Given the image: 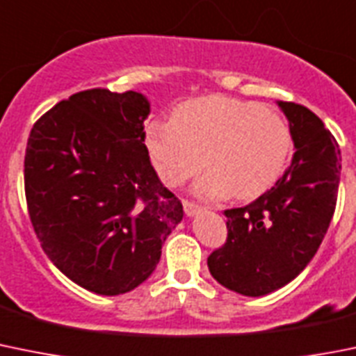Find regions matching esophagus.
<instances>
[{"label": "esophagus", "instance_id": "34e87169", "mask_svg": "<svg viewBox=\"0 0 356 356\" xmlns=\"http://www.w3.org/2000/svg\"><path fill=\"white\" fill-rule=\"evenodd\" d=\"M182 205H184V212H186V216H188V218H193V216H197L198 212L202 211L200 205L193 204V202L184 200V202H182Z\"/></svg>", "mask_w": 356, "mask_h": 356}]
</instances>
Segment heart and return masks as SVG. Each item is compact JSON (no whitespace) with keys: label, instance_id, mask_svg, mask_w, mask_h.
<instances>
[{"label":"heart","instance_id":"obj_1","mask_svg":"<svg viewBox=\"0 0 356 356\" xmlns=\"http://www.w3.org/2000/svg\"><path fill=\"white\" fill-rule=\"evenodd\" d=\"M145 147L168 188L207 165L209 172L193 186L195 195L218 200L234 193L253 200L286 170L293 133L283 115L260 103L212 95L182 103L168 121L149 122Z\"/></svg>","mask_w":356,"mask_h":356}]
</instances>
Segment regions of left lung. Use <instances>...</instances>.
I'll list each match as a JSON object with an SVG mask.
<instances>
[{"mask_svg": "<svg viewBox=\"0 0 356 356\" xmlns=\"http://www.w3.org/2000/svg\"><path fill=\"white\" fill-rule=\"evenodd\" d=\"M293 133V158L283 177L245 207L228 209V238L207 258L221 286L264 297L286 286L309 265L337 202L341 151L309 108L275 102Z\"/></svg>", "mask_w": 356, "mask_h": 356, "instance_id": "left-lung-1", "label": "left lung"}]
</instances>
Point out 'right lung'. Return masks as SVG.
Returning a JSON list of instances; mask_svg holds the SVG:
<instances>
[{
	"mask_svg": "<svg viewBox=\"0 0 356 356\" xmlns=\"http://www.w3.org/2000/svg\"><path fill=\"white\" fill-rule=\"evenodd\" d=\"M142 92L89 89L59 102L28 138L29 218L52 264L98 295H121L154 272L182 204L145 147Z\"/></svg>",
	"mask_w": 356,
	"mask_h": 356,
	"instance_id": "obj_1",
	"label": "right lung"
}]
</instances>
